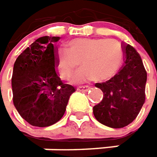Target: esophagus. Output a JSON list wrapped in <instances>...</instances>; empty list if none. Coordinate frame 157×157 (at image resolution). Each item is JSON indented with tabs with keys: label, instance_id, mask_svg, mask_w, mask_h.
Wrapping results in <instances>:
<instances>
[{
	"label": "esophagus",
	"instance_id": "obj_1",
	"mask_svg": "<svg viewBox=\"0 0 157 157\" xmlns=\"http://www.w3.org/2000/svg\"><path fill=\"white\" fill-rule=\"evenodd\" d=\"M90 89H91V87H89V86H79L77 88V90L81 91V92H87Z\"/></svg>",
	"mask_w": 157,
	"mask_h": 157
}]
</instances>
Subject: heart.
Listing matches in <instances>:
<instances>
[{"mask_svg":"<svg viewBox=\"0 0 157 157\" xmlns=\"http://www.w3.org/2000/svg\"><path fill=\"white\" fill-rule=\"evenodd\" d=\"M123 58L122 47L116 41L89 38L69 41L67 51L60 50L56 55L60 73L65 78L70 77L82 62L83 68L74 77L76 82L109 80L121 67Z\"/></svg>","mask_w":157,"mask_h":157,"instance_id":"heart-1","label":"heart"}]
</instances>
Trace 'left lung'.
Returning <instances> with one entry per match:
<instances>
[{
  "mask_svg": "<svg viewBox=\"0 0 157 157\" xmlns=\"http://www.w3.org/2000/svg\"><path fill=\"white\" fill-rule=\"evenodd\" d=\"M122 68L105 82L95 83L103 93L100 103L93 108L95 119L101 124L120 128L136 118L145 102L147 72L142 58L130 45L123 47Z\"/></svg>",
  "mask_w": 157,
  "mask_h": 157,
  "instance_id": "8db88e82",
  "label": "left lung"
}]
</instances>
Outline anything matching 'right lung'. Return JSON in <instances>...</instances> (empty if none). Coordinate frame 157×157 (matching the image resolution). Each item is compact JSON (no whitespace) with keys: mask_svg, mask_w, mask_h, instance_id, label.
I'll return each mask as SVG.
<instances>
[{"mask_svg":"<svg viewBox=\"0 0 157 157\" xmlns=\"http://www.w3.org/2000/svg\"><path fill=\"white\" fill-rule=\"evenodd\" d=\"M60 37L43 36L27 48L14 64L13 102L30 125L48 127L60 121L69 96L76 90L59 77L55 42Z\"/></svg>","mask_w":157,"mask_h":157,"instance_id":"add662e5","label":"right lung"}]
</instances>
